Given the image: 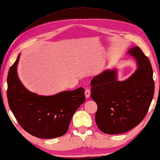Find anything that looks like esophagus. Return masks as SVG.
<instances>
[{"label": "esophagus", "mask_w": 160, "mask_h": 160, "mask_svg": "<svg viewBox=\"0 0 160 160\" xmlns=\"http://www.w3.org/2000/svg\"><path fill=\"white\" fill-rule=\"evenodd\" d=\"M90 91L89 89H86L85 91V97L86 98H89L90 97Z\"/></svg>", "instance_id": "34e87169"}]
</instances>
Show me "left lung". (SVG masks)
Here are the masks:
<instances>
[{
    "label": "left lung",
    "mask_w": 160,
    "mask_h": 160,
    "mask_svg": "<svg viewBox=\"0 0 160 160\" xmlns=\"http://www.w3.org/2000/svg\"><path fill=\"white\" fill-rule=\"evenodd\" d=\"M138 69L129 79L117 80L116 70H106L91 81V97L98 105L95 122L105 133L119 134L137 126L146 117L154 95L151 62L139 47L130 49Z\"/></svg>",
    "instance_id": "obj_1"
}]
</instances>
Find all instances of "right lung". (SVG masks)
I'll list each match as a JSON object with an SVG mask.
<instances>
[{
	"label": "right lung",
	"mask_w": 160,
	"mask_h": 160,
	"mask_svg": "<svg viewBox=\"0 0 160 160\" xmlns=\"http://www.w3.org/2000/svg\"><path fill=\"white\" fill-rule=\"evenodd\" d=\"M20 55L11 67L7 77L8 105L19 125L33 136L51 139L68 131L71 120L85 100V90L79 88L52 96L28 91L19 80L17 67Z\"/></svg>",
	"instance_id": "add662e5"
}]
</instances>
